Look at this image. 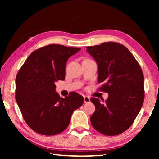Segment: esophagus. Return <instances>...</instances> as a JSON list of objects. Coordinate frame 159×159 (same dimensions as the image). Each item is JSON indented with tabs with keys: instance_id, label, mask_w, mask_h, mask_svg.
<instances>
[{
	"instance_id": "esophagus-1",
	"label": "esophagus",
	"mask_w": 159,
	"mask_h": 159,
	"mask_svg": "<svg viewBox=\"0 0 159 159\" xmlns=\"http://www.w3.org/2000/svg\"><path fill=\"white\" fill-rule=\"evenodd\" d=\"M83 99H84L85 103H88V102H90V98L88 96H84V97H83Z\"/></svg>"
}]
</instances>
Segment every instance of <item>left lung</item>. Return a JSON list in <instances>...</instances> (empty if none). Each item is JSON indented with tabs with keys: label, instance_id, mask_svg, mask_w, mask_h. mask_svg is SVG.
Segmentation results:
<instances>
[{
	"label": "left lung",
	"instance_id": "obj_1",
	"mask_svg": "<svg viewBox=\"0 0 159 159\" xmlns=\"http://www.w3.org/2000/svg\"><path fill=\"white\" fill-rule=\"evenodd\" d=\"M87 50L98 64V90L109 94L105 102L90 98L95 106L91 124L102 134L117 135L130 127L143 104V72L123 45L106 42Z\"/></svg>",
	"mask_w": 159,
	"mask_h": 159
}]
</instances>
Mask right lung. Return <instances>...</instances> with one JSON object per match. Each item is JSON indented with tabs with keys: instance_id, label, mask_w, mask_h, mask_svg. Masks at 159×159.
Wrapping results in <instances>:
<instances>
[{
	"instance_id": "obj_1",
	"label": "right lung",
	"mask_w": 159,
	"mask_h": 159,
	"mask_svg": "<svg viewBox=\"0 0 159 159\" xmlns=\"http://www.w3.org/2000/svg\"><path fill=\"white\" fill-rule=\"evenodd\" d=\"M80 50L51 44L34 50L16 76L15 99L31 129L55 135L68 127L72 113L83 104V96L71 92L65 98L55 92V83L65 79L68 59Z\"/></svg>"
}]
</instances>
